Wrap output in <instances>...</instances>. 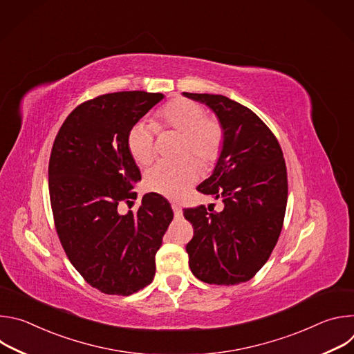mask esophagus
<instances>
[{
    "instance_id": "34e87169",
    "label": "esophagus",
    "mask_w": 354,
    "mask_h": 354,
    "mask_svg": "<svg viewBox=\"0 0 354 354\" xmlns=\"http://www.w3.org/2000/svg\"><path fill=\"white\" fill-rule=\"evenodd\" d=\"M172 210H174V213H175V217H178V218L182 217V207H180L179 205L172 203Z\"/></svg>"
}]
</instances>
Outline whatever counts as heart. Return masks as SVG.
Segmentation results:
<instances>
[{"label": "heart", "instance_id": "obj_1", "mask_svg": "<svg viewBox=\"0 0 354 354\" xmlns=\"http://www.w3.org/2000/svg\"><path fill=\"white\" fill-rule=\"evenodd\" d=\"M160 129H172L182 134L178 154H193L205 167L220 157L224 130L214 118H207L205 108L186 97H176L158 112ZM127 148L138 165H148L156 157L154 127L138 122L129 130ZM200 175L198 162L185 156L174 161H161L145 174L148 189L168 197H178Z\"/></svg>", "mask_w": 354, "mask_h": 354}]
</instances>
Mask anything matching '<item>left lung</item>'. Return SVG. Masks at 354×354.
I'll return each mask as SVG.
<instances>
[{"mask_svg":"<svg viewBox=\"0 0 354 354\" xmlns=\"http://www.w3.org/2000/svg\"><path fill=\"white\" fill-rule=\"evenodd\" d=\"M183 95L209 106L224 130L214 171L197 186L221 198L224 209L183 210L194 230L186 245L189 268L209 284L243 283L268 262L281 232L287 206L283 151L270 129L246 106L223 95Z\"/></svg>","mask_w":354,"mask_h":354,"instance_id":"obj_1","label":"left lung"}]
</instances>
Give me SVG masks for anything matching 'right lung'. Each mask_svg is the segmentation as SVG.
I'll return each mask as SVG.
<instances>
[{
	"label": "right lung",
	"instance_id": "right-lung-1",
	"mask_svg": "<svg viewBox=\"0 0 354 354\" xmlns=\"http://www.w3.org/2000/svg\"><path fill=\"white\" fill-rule=\"evenodd\" d=\"M162 93L124 91L77 106L60 127L48 161V193L60 242L88 284L130 295L156 276V254L174 212L157 193L142 196L137 213L118 206L136 196L141 174L127 134Z\"/></svg>",
	"mask_w": 354,
	"mask_h": 354
}]
</instances>
